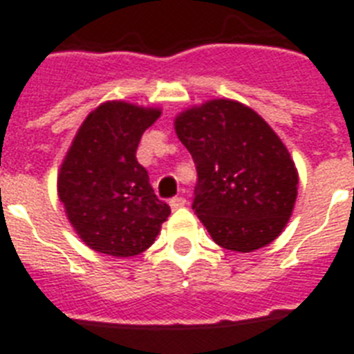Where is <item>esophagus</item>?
I'll list each match as a JSON object with an SVG mask.
<instances>
[{"label":"esophagus","mask_w":354,"mask_h":354,"mask_svg":"<svg viewBox=\"0 0 354 354\" xmlns=\"http://www.w3.org/2000/svg\"><path fill=\"white\" fill-rule=\"evenodd\" d=\"M184 204H186V198H183V197H174V198H170V208H171V209H180V208H184Z\"/></svg>","instance_id":"1"}]
</instances>
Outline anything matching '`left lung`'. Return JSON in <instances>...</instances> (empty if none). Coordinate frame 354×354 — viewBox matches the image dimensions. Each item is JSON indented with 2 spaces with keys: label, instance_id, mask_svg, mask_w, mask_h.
Returning a JSON list of instances; mask_svg holds the SVG:
<instances>
[{
  "label": "left lung",
  "instance_id": "8db88e82",
  "mask_svg": "<svg viewBox=\"0 0 354 354\" xmlns=\"http://www.w3.org/2000/svg\"><path fill=\"white\" fill-rule=\"evenodd\" d=\"M174 127L197 166L194 209L215 244L251 253L275 241L299 189L297 166L275 130L223 97L186 108Z\"/></svg>",
  "mask_w": 354,
  "mask_h": 354
}]
</instances>
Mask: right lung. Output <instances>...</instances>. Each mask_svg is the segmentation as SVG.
Returning a JSON list of instances; mask_svg holds the SVG:
<instances>
[{"mask_svg": "<svg viewBox=\"0 0 354 354\" xmlns=\"http://www.w3.org/2000/svg\"><path fill=\"white\" fill-rule=\"evenodd\" d=\"M160 108L106 101L86 115L57 174L68 223L90 250L133 257L153 244L170 206L157 198L136 159Z\"/></svg>", "mask_w": 354, "mask_h": 354, "instance_id": "obj_1", "label": "right lung"}]
</instances>
